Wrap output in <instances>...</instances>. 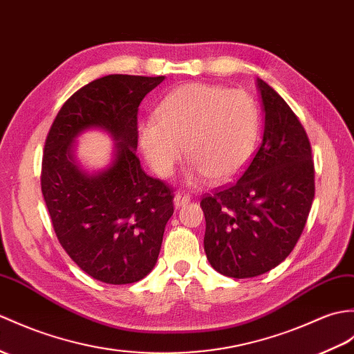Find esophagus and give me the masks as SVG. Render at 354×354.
<instances>
[{
	"mask_svg": "<svg viewBox=\"0 0 354 354\" xmlns=\"http://www.w3.org/2000/svg\"><path fill=\"white\" fill-rule=\"evenodd\" d=\"M188 202H190V194H187V193H184V192H178V193L175 194V197H174V203H175L176 208L183 207V205H185V203H188Z\"/></svg>",
	"mask_w": 354,
	"mask_h": 354,
	"instance_id": "1",
	"label": "esophagus"
}]
</instances>
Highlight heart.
<instances>
[{"label": "heart", "mask_w": 354, "mask_h": 354, "mask_svg": "<svg viewBox=\"0 0 354 354\" xmlns=\"http://www.w3.org/2000/svg\"><path fill=\"white\" fill-rule=\"evenodd\" d=\"M155 119L138 125V145L155 174L169 178L185 157L209 183L241 171L259 137V110L244 90L190 83L169 93Z\"/></svg>", "instance_id": "b5f03b06"}]
</instances>
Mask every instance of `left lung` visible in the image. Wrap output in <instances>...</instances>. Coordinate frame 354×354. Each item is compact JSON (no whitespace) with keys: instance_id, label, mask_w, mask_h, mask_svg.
<instances>
[{"instance_id":"left-lung-1","label":"left lung","mask_w":354,"mask_h":354,"mask_svg":"<svg viewBox=\"0 0 354 354\" xmlns=\"http://www.w3.org/2000/svg\"><path fill=\"white\" fill-rule=\"evenodd\" d=\"M257 83L266 113L261 146L241 178L201 202L209 264L235 279L264 274L285 261L303 232L315 194L305 128L274 88L259 78Z\"/></svg>"}]
</instances>
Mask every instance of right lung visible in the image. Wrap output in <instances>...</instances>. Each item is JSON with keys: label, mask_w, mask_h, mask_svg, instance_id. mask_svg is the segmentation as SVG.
<instances>
[{"label": "right lung", "mask_w": 354, "mask_h": 354, "mask_svg": "<svg viewBox=\"0 0 354 354\" xmlns=\"http://www.w3.org/2000/svg\"><path fill=\"white\" fill-rule=\"evenodd\" d=\"M164 77L106 75L63 104L42 158V194L62 248L96 281L138 282L157 264L174 192L145 174L136 155L137 113ZM100 127L115 141L111 166L88 174L75 160L76 137Z\"/></svg>", "instance_id": "1"}]
</instances>
